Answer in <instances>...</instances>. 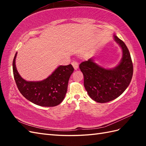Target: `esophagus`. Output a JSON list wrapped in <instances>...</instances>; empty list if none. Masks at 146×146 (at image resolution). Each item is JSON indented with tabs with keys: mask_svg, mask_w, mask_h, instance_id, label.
Wrapping results in <instances>:
<instances>
[{
	"mask_svg": "<svg viewBox=\"0 0 146 146\" xmlns=\"http://www.w3.org/2000/svg\"><path fill=\"white\" fill-rule=\"evenodd\" d=\"M71 64H72V66H73L74 69H75V70H76L78 68V63H77V62L73 61V62H72V63H71Z\"/></svg>",
	"mask_w": 146,
	"mask_h": 146,
	"instance_id": "1",
	"label": "esophagus"
}]
</instances>
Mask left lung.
<instances>
[{"label": "left lung", "instance_id": "left-lung-1", "mask_svg": "<svg viewBox=\"0 0 146 146\" xmlns=\"http://www.w3.org/2000/svg\"><path fill=\"white\" fill-rule=\"evenodd\" d=\"M113 39L122 52V57L115 66L104 68L95 63L94 58L80 64L86 90L90 97L98 103L108 102L119 97L132 80L133 64L129 49L116 35H113Z\"/></svg>", "mask_w": 146, "mask_h": 146}]
</instances>
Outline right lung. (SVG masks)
<instances>
[{"label": "right lung", "instance_id": "1", "mask_svg": "<svg viewBox=\"0 0 146 146\" xmlns=\"http://www.w3.org/2000/svg\"><path fill=\"white\" fill-rule=\"evenodd\" d=\"M17 52L12 63L15 83L21 94L29 101L42 107H54L66 95L68 81L74 68L71 64L60 65L50 75L41 81H27L21 77L15 65Z\"/></svg>", "mask_w": 146, "mask_h": 146}]
</instances>
